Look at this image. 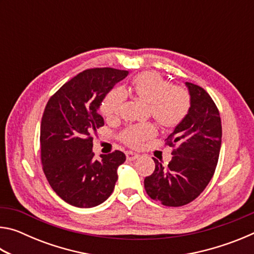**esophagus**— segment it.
Segmentation results:
<instances>
[{
    "instance_id": "obj_1",
    "label": "esophagus",
    "mask_w": 254,
    "mask_h": 254,
    "mask_svg": "<svg viewBox=\"0 0 254 254\" xmlns=\"http://www.w3.org/2000/svg\"><path fill=\"white\" fill-rule=\"evenodd\" d=\"M126 156H127V160H130V161H132V160H135V159H137L139 158L140 156L137 153H134V152H132V151H127V153H126Z\"/></svg>"
}]
</instances>
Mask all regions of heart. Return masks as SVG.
I'll return each mask as SVG.
<instances>
[{
  "label": "heart",
  "mask_w": 254,
  "mask_h": 254,
  "mask_svg": "<svg viewBox=\"0 0 254 254\" xmlns=\"http://www.w3.org/2000/svg\"><path fill=\"white\" fill-rule=\"evenodd\" d=\"M132 91L140 101L149 104L152 118L163 127H175L187 117L190 109V95L182 86L171 85L161 75L145 71L137 75ZM124 95L121 89H113L101 104V113L106 120L117 119L121 113ZM156 135V127L150 123L130 126L120 137L131 148H139L144 141Z\"/></svg>",
  "instance_id": "heart-1"
}]
</instances>
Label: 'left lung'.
I'll return each mask as SVG.
<instances>
[{"instance_id":"8db88e82","label":"left lung","mask_w":254,"mask_h":254,"mask_svg":"<svg viewBox=\"0 0 254 254\" xmlns=\"http://www.w3.org/2000/svg\"><path fill=\"white\" fill-rule=\"evenodd\" d=\"M190 109L184 121L167 137L173 159L167 166L153 158L156 168L144 179L150 198L169 207L196 199L212 179L222 143L220 112L200 86L186 83Z\"/></svg>"}]
</instances>
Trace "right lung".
Wrapping results in <instances>:
<instances>
[{
  "label": "right lung",
  "mask_w": 254,
  "mask_h": 254,
  "mask_svg": "<svg viewBox=\"0 0 254 254\" xmlns=\"http://www.w3.org/2000/svg\"><path fill=\"white\" fill-rule=\"evenodd\" d=\"M127 70L89 68L64 84L49 98L40 127L42 170L60 198L76 207L102 204L113 192L118 168L126 161L119 150L94 159L93 132L104 126L98 107Z\"/></svg>",
  "instance_id": "1"
}]
</instances>
